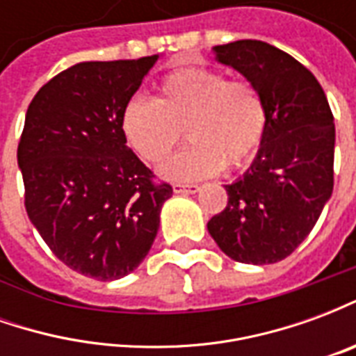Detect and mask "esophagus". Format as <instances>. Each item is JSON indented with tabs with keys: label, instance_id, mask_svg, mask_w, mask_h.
Returning a JSON list of instances; mask_svg holds the SVG:
<instances>
[{
	"label": "esophagus",
	"instance_id": "34e87169",
	"mask_svg": "<svg viewBox=\"0 0 356 356\" xmlns=\"http://www.w3.org/2000/svg\"><path fill=\"white\" fill-rule=\"evenodd\" d=\"M198 191H200L198 185H181V183L173 185V193L175 194H196Z\"/></svg>",
	"mask_w": 356,
	"mask_h": 356
}]
</instances>
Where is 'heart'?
Here are the masks:
<instances>
[{"label": "heart", "instance_id": "obj_1", "mask_svg": "<svg viewBox=\"0 0 356 356\" xmlns=\"http://www.w3.org/2000/svg\"><path fill=\"white\" fill-rule=\"evenodd\" d=\"M267 125L257 89L209 68H179L156 86L154 99L135 95L120 114V131L140 160L162 163L183 127L191 143L163 163L168 181H200L229 163H246L259 148Z\"/></svg>", "mask_w": 356, "mask_h": 356}]
</instances>
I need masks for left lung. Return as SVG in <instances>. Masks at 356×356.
Here are the masks:
<instances>
[{"label":"left lung","mask_w":356,"mask_h":356,"mask_svg":"<svg viewBox=\"0 0 356 356\" xmlns=\"http://www.w3.org/2000/svg\"><path fill=\"white\" fill-rule=\"evenodd\" d=\"M213 53L257 89L267 125L250 170L225 185L229 202L208 231L234 261H282L313 231L334 191L328 99L313 74L275 45L238 40Z\"/></svg>","instance_id":"obj_1"}]
</instances>
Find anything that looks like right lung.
Listing matches in <instances>:
<instances>
[{
	"mask_svg": "<svg viewBox=\"0 0 356 356\" xmlns=\"http://www.w3.org/2000/svg\"><path fill=\"white\" fill-rule=\"evenodd\" d=\"M158 55L66 68L30 102L17 160L30 221L66 267L124 278L152 248L170 185H154L120 131Z\"/></svg>",
	"mask_w": 356,
	"mask_h": 356,
	"instance_id": "right-lung-1",
	"label": "right lung"
}]
</instances>
